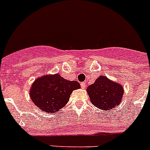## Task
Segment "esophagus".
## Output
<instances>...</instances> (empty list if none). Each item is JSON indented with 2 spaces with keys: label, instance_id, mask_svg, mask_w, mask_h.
Instances as JSON below:
<instances>
[{
  "label": "esophagus",
  "instance_id": "esophagus-1",
  "mask_svg": "<svg viewBox=\"0 0 150 150\" xmlns=\"http://www.w3.org/2000/svg\"><path fill=\"white\" fill-rule=\"evenodd\" d=\"M86 82H81V87L82 88H86Z\"/></svg>",
  "mask_w": 150,
  "mask_h": 150
}]
</instances>
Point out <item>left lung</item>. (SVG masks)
<instances>
[{
    "label": "left lung",
    "instance_id": "left-lung-1",
    "mask_svg": "<svg viewBox=\"0 0 150 150\" xmlns=\"http://www.w3.org/2000/svg\"><path fill=\"white\" fill-rule=\"evenodd\" d=\"M88 95L92 104L103 111L109 112L121 103L124 94L123 86L101 75L94 83L88 86Z\"/></svg>",
    "mask_w": 150,
    "mask_h": 150
}]
</instances>
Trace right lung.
I'll return each instance as SVG.
<instances>
[{"label":"right lung","mask_w":150,"mask_h":150,"mask_svg":"<svg viewBox=\"0 0 150 150\" xmlns=\"http://www.w3.org/2000/svg\"><path fill=\"white\" fill-rule=\"evenodd\" d=\"M80 88L78 81L64 79L58 73L44 75L35 79L29 95L33 103L40 110L54 113L65 106L71 92Z\"/></svg>","instance_id":"1"}]
</instances>
